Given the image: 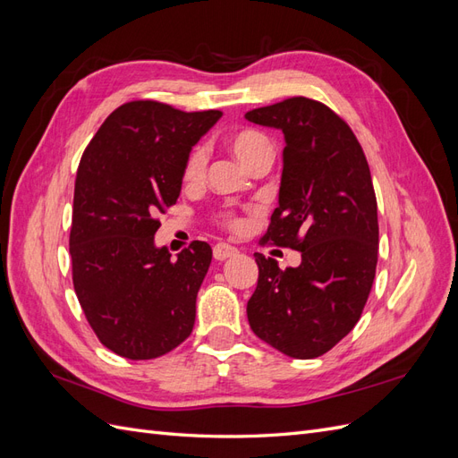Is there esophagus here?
Wrapping results in <instances>:
<instances>
[{
  "instance_id": "esophagus-1",
  "label": "esophagus",
  "mask_w": 458,
  "mask_h": 458,
  "mask_svg": "<svg viewBox=\"0 0 458 458\" xmlns=\"http://www.w3.org/2000/svg\"><path fill=\"white\" fill-rule=\"evenodd\" d=\"M237 252H239L237 248L231 246V244H225V242H219V244L214 246V258L217 261H224V259H227L231 256H237Z\"/></svg>"
}]
</instances>
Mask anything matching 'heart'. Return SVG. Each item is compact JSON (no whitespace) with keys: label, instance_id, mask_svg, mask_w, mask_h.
I'll return each mask as SVG.
<instances>
[{"label":"heart","instance_id":"heart-1","mask_svg":"<svg viewBox=\"0 0 458 458\" xmlns=\"http://www.w3.org/2000/svg\"><path fill=\"white\" fill-rule=\"evenodd\" d=\"M229 150L233 152L237 160L246 165L248 170L252 165L263 158V157H273V147L269 143V140L266 135H261L259 131L254 130H239L231 133L225 140ZM206 172V155L202 148H192L183 164V172H182V179L183 183L189 187H195L202 182ZM219 221L224 224L227 229H241V219L234 217L233 214H219Z\"/></svg>","mask_w":458,"mask_h":458}]
</instances>
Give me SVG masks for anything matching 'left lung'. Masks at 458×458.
<instances>
[{
    "mask_svg": "<svg viewBox=\"0 0 458 458\" xmlns=\"http://www.w3.org/2000/svg\"><path fill=\"white\" fill-rule=\"evenodd\" d=\"M244 116L286 141L279 206L261 242L301 252L300 266L284 271L254 254L248 323L281 353L313 359L357 325L372 288L378 214L370 170L352 128L323 103L290 97Z\"/></svg>",
    "mask_w": 458,
    "mask_h": 458,
    "instance_id": "left-lung-1",
    "label": "left lung"
}]
</instances>
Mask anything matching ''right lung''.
<instances>
[{
    "label": "right lung",
    "mask_w": 458,
    "mask_h": 458,
    "mask_svg": "<svg viewBox=\"0 0 458 458\" xmlns=\"http://www.w3.org/2000/svg\"><path fill=\"white\" fill-rule=\"evenodd\" d=\"M221 110L185 113L158 101L118 106L81 155L71 227L72 283L99 342L143 361L192 332L197 294L212 261L192 241L172 259L155 246L158 214L177 202L185 158Z\"/></svg>",
    "instance_id": "obj_1"
}]
</instances>
